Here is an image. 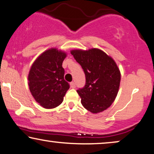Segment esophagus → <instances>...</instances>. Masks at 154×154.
<instances>
[{
  "instance_id": "1",
  "label": "esophagus",
  "mask_w": 154,
  "mask_h": 154,
  "mask_svg": "<svg viewBox=\"0 0 154 154\" xmlns=\"http://www.w3.org/2000/svg\"><path fill=\"white\" fill-rule=\"evenodd\" d=\"M70 87L71 88H75V84L73 83V82H71V83H70Z\"/></svg>"
}]
</instances>
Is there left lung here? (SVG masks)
<instances>
[{"label":"left lung","mask_w":154,"mask_h":154,"mask_svg":"<svg viewBox=\"0 0 154 154\" xmlns=\"http://www.w3.org/2000/svg\"><path fill=\"white\" fill-rule=\"evenodd\" d=\"M85 74V87L77 90L85 109L92 113L106 110L119 92L121 71L113 59L98 48L71 50Z\"/></svg>","instance_id":"obj_1"}]
</instances>
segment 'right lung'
Returning a JSON list of instances; mask_svg holds the SVG:
<instances>
[{
    "label": "right lung",
    "mask_w": 154,
    "mask_h": 154,
    "mask_svg": "<svg viewBox=\"0 0 154 154\" xmlns=\"http://www.w3.org/2000/svg\"><path fill=\"white\" fill-rule=\"evenodd\" d=\"M66 56L64 51L52 48L40 54L31 65L28 75L29 90L43 108L54 109L60 105L69 89L62 67Z\"/></svg>",
    "instance_id": "obj_1"
}]
</instances>
